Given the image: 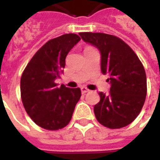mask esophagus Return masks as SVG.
Wrapping results in <instances>:
<instances>
[{"instance_id":"1","label":"esophagus","mask_w":160,"mask_h":160,"mask_svg":"<svg viewBox=\"0 0 160 160\" xmlns=\"http://www.w3.org/2000/svg\"><path fill=\"white\" fill-rule=\"evenodd\" d=\"M80 89H81V92H82V93H87V92H88L90 91L88 88H87V87H82Z\"/></svg>"}]
</instances>
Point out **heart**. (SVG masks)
Returning <instances> with one entry per match:
<instances>
[{"label":"heart","instance_id":"1","mask_svg":"<svg viewBox=\"0 0 160 160\" xmlns=\"http://www.w3.org/2000/svg\"><path fill=\"white\" fill-rule=\"evenodd\" d=\"M88 48H91V47H87V49H88Z\"/></svg>","mask_w":160,"mask_h":160}]
</instances>
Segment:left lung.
Instances as JSON below:
<instances>
[{
	"mask_svg": "<svg viewBox=\"0 0 160 160\" xmlns=\"http://www.w3.org/2000/svg\"><path fill=\"white\" fill-rule=\"evenodd\" d=\"M80 35L99 49L102 73L110 75V92H98L100 101L94 106L98 122L109 128L126 127L137 118L146 100L144 67L134 50L118 37L101 32Z\"/></svg>",
	"mask_w": 160,
	"mask_h": 160,
	"instance_id": "1",
	"label": "left lung"
}]
</instances>
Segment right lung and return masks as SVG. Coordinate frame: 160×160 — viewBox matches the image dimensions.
<instances>
[{
	"mask_svg": "<svg viewBox=\"0 0 160 160\" xmlns=\"http://www.w3.org/2000/svg\"><path fill=\"white\" fill-rule=\"evenodd\" d=\"M80 40L74 33L50 39L32 56L20 79L21 100L25 110L39 127L58 130L69 123L75 105L81 96L80 89L57 87L65 59Z\"/></svg>",
	"mask_w": 160,
	"mask_h": 160,
	"instance_id": "add662e5",
	"label": "right lung"
}]
</instances>
